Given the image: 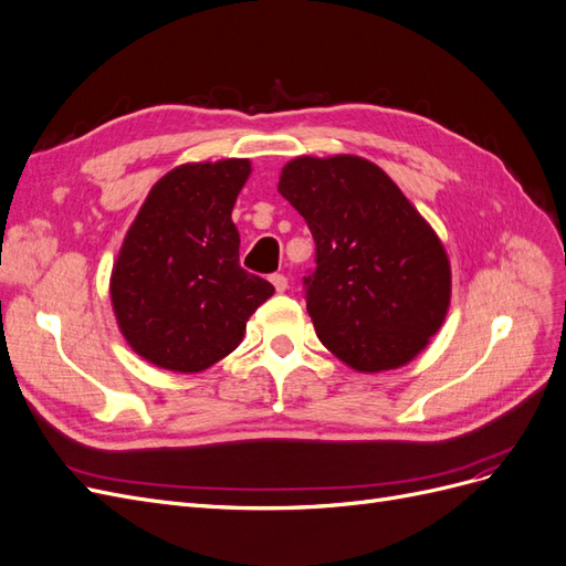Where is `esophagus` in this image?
<instances>
[{"mask_svg": "<svg viewBox=\"0 0 566 566\" xmlns=\"http://www.w3.org/2000/svg\"><path fill=\"white\" fill-rule=\"evenodd\" d=\"M269 281L273 283V287H276V293H285L287 290V279L283 276V273H271Z\"/></svg>", "mask_w": 566, "mask_h": 566, "instance_id": "esophagus-1", "label": "esophagus"}]
</instances>
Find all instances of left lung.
Wrapping results in <instances>:
<instances>
[{"mask_svg":"<svg viewBox=\"0 0 566 566\" xmlns=\"http://www.w3.org/2000/svg\"><path fill=\"white\" fill-rule=\"evenodd\" d=\"M279 193L316 243L304 300L318 339L361 373L408 364L451 302L449 256L432 227L378 165L356 156L295 158Z\"/></svg>","mask_w":566,"mask_h":566,"instance_id":"8db88e82","label":"left lung"}]
</instances>
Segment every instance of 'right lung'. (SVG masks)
Masks as SVG:
<instances>
[{
    "label": "right lung",
    "instance_id": "add662e5",
    "mask_svg": "<svg viewBox=\"0 0 566 566\" xmlns=\"http://www.w3.org/2000/svg\"><path fill=\"white\" fill-rule=\"evenodd\" d=\"M250 160L181 165L150 188L111 279L119 331L146 361L198 373L241 345L273 285L241 266L233 202Z\"/></svg>",
    "mask_w": 566,
    "mask_h": 566
}]
</instances>
